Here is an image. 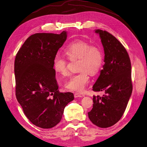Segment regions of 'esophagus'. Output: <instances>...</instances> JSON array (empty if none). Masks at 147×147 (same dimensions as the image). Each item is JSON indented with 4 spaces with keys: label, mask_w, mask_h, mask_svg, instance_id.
Instances as JSON below:
<instances>
[{
    "label": "esophagus",
    "mask_w": 147,
    "mask_h": 147,
    "mask_svg": "<svg viewBox=\"0 0 147 147\" xmlns=\"http://www.w3.org/2000/svg\"><path fill=\"white\" fill-rule=\"evenodd\" d=\"M84 95H81V94H78V93H75L74 94V97L75 98H82V97H84Z\"/></svg>",
    "instance_id": "esophagus-1"
}]
</instances>
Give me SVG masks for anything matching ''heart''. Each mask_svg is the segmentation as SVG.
Masks as SVG:
<instances>
[{
	"mask_svg": "<svg viewBox=\"0 0 147 147\" xmlns=\"http://www.w3.org/2000/svg\"><path fill=\"white\" fill-rule=\"evenodd\" d=\"M66 56L72 61L80 59L78 71L80 73L72 75L66 82L65 88L69 91L82 92L89 83V75H96L102 66L104 54L99 47L86 41L78 40L67 44L64 49ZM67 63L65 56L57 54L53 59V66L56 72L62 76L68 75Z\"/></svg>",
	"mask_w": 147,
	"mask_h": 147,
	"instance_id": "obj_1",
	"label": "heart"
}]
</instances>
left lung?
Listing matches in <instances>:
<instances>
[{"mask_svg": "<svg viewBox=\"0 0 147 147\" xmlns=\"http://www.w3.org/2000/svg\"><path fill=\"white\" fill-rule=\"evenodd\" d=\"M95 32L103 45L105 64L92 90L105 95L93 96V108L88 114L94 125L108 128L119 121L131 95V63L126 49L115 36L105 30Z\"/></svg>", "mask_w": 147, "mask_h": 147, "instance_id": "8db88e82", "label": "left lung"}]
</instances>
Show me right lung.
Returning <instances> with one entry per match:
<instances>
[{"instance_id": "add662e5", "label": "right lung", "mask_w": 147, "mask_h": 147, "mask_svg": "<svg viewBox=\"0 0 147 147\" xmlns=\"http://www.w3.org/2000/svg\"><path fill=\"white\" fill-rule=\"evenodd\" d=\"M67 38L61 34L38 33L30 36L15 61L16 96L29 120L44 129L61 121L65 107L73 100L72 92H60L53 62Z\"/></svg>"}]
</instances>
